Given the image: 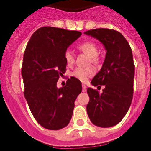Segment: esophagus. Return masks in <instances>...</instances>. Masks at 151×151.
I'll list each match as a JSON object with an SVG mask.
<instances>
[{"label": "esophagus", "mask_w": 151, "mask_h": 151, "mask_svg": "<svg viewBox=\"0 0 151 151\" xmlns=\"http://www.w3.org/2000/svg\"><path fill=\"white\" fill-rule=\"evenodd\" d=\"M86 91H87L86 85H85L84 84H82V91H83V92H85Z\"/></svg>", "instance_id": "esophagus-1"}]
</instances>
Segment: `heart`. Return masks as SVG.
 <instances>
[{"label":"heart","instance_id":"1","mask_svg":"<svg viewBox=\"0 0 151 151\" xmlns=\"http://www.w3.org/2000/svg\"><path fill=\"white\" fill-rule=\"evenodd\" d=\"M81 51L84 52L91 58V60L93 63L97 61V55L99 53L98 47L92 42H86L82 43L79 46ZM64 59L67 65H72L74 62L73 52L70 50H67L64 52ZM95 74V69L91 67H78L72 73V75L81 81H86L87 80Z\"/></svg>","mask_w":151,"mask_h":151}]
</instances>
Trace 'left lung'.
I'll return each mask as SVG.
<instances>
[{"label": "left lung", "mask_w": 151, "mask_h": 151, "mask_svg": "<svg viewBox=\"0 0 151 151\" xmlns=\"http://www.w3.org/2000/svg\"><path fill=\"white\" fill-rule=\"evenodd\" d=\"M84 34L99 40L106 50L102 67L91 82L93 86L105 85L103 92L91 88L87 90L88 117L97 127H114L126 116L133 99L135 66L132 50L116 30L96 29Z\"/></svg>", "instance_id": "obj_1"}]
</instances>
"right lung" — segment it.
<instances>
[{
	"label": "right lung",
	"mask_w": 151,
	"mask_h": 151,
	"mask_svg": "<svg viewBox=\"0 0 151 151\" xmlns=\"http://www.w3.org/2000/svg\"><path fill=\"white\" fill-rule=\"evenodd\" d=\"M81 35V32L42 27L33 33L24 50V98L34 118L47 129L58 130L69 124L74 101L81 92V82L73 77L65 86H56L66 72L65 51Z\"/></svg>",
	"instance_id": "obj_1"
}]
</instances>
